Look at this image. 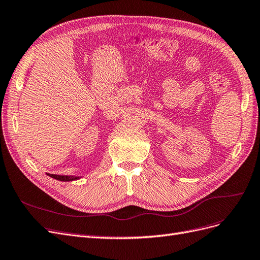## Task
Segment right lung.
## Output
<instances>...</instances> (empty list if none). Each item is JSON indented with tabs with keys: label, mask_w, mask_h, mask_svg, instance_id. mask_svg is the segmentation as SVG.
<instances>
[{
	"label": "right lung",
	"mask_w": 260,
	"mask_h": 260,
	"mask_svg": "<svg viewBox=\"0 0 260 260\" xmlns=\"http://www.w3.org/2000/svg\"><path fill=\"white\" fill-rule=\"evenodd\" d=\"M50 177H52L53 179H56L58 181H64V182H67V181H74V180H78L80 179L81 177H76V176H60V175H50L48 174Z\"/></svg>",
	"instance_id": "obj_1"
}]
</instances>
